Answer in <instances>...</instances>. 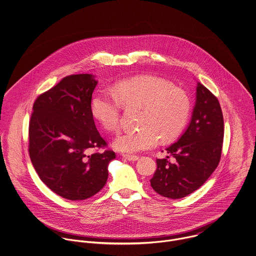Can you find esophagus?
<instances>
[{
  "instance_id": "esophagus-1",
  "label": "esophagus",
  "mask_w": 256,
  "mask_h": 256,
  "mask_svg": "<svg viewBox=\"0 0 256 256\" xmlns=\"http://www.w3.org/2000/svg\"><path fill=\"white\" fill-rule=\"evenodd\" d=\"M123 158L129 162H135L138 160L139 156H131V154H123Z\"/></svg>"
}]
</instances>
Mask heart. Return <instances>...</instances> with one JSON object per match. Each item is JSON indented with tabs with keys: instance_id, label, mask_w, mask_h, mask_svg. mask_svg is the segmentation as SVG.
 I'll return each mask as SVG.
<instances>
[{
	"instance_id": "1",
	"label": "heart",
	"mask_w": 256,
	"mask_h": 256,
	"mask_svg": "<svg viewBox=\"0 0 256 256\" xmlns=\"http://www.w3.org/2000/svg\"><path fill=\"white\" fill-rule=\"evenodd\" d=\"M121 104L141 106L138 130L120 133L113 141L119 152L134 154L176 138L189 115L190 102L182 90L154 76H139L120 82L112 94L102 92L92 100V113L106 131L114 132L120 123Z\"/></svg>"
}]
</instances>
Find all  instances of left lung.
Here are the masks:
<instances>
[{
    "mask_svg": "<svg viewBox=\"0 0 256 256\" xmlns=\"http://www.w3.org/2000/svg\"><path fill=\"white\" fill-rule=\"evenodd\" d=\"M222 140L219 102L197 82L190 122L178 142L166 148L173 162L168 156L156 160L158 168L150 180L152 189L164 197L180 199L200 188L219 164Z\"/></svg>",
    "mask_w": 256,
    "mask_h": 256,
    "instance_id": "left-lung-1",
    "label": "left lung"
}]
</instances>
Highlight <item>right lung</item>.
<instances>
[{
    "mask_svg": "<svg viewBox=\"0 0 256 256\" xmlns=\"http://www.w3.org/2000/svg\"><path fill=\"white\" fill-rule=\"evenodd\" d=\"M94 76L64 78L37 98L30 122V156L42 182L61 197L80 201L96 194L108 178L113 150L88 154L106 146L92 113Z\"/></svg>",
    "mask_w": 256,
    "mask_h": 256,
    "instance_id": "right-lung-1",
    "label": "right lung"
}]
</instances>
